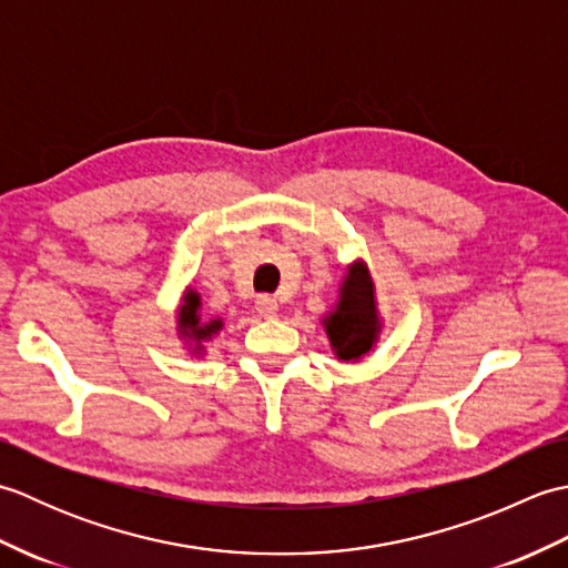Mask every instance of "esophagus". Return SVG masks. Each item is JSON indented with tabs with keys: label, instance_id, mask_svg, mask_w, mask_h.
Here are the masks:
<instances>
[{
	"label": "esophagus",
	"instance_id": "esophagus-1",
	"mask_svg": "<svg viewBox=\"0 0 568 568\" xmlns=\"http://www.w3.org/2000/svg\"><path fill=\"white\" fill-rule=\"evenodd\" d=\"M256 312H258L261 317H265V320L275 317V315H277V300L271 297V295H258V300H256Z\"/></svg>",
	"mask_w": 568,
	"mask_h": 568
}]
</instances>
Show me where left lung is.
<instances>
[{
    "label": "left lung",
    "mask_w": 568,
    "mask_h": 568,
    "mask_svg": "<svg viewBox=\"0 0 568 568\" xmlns=\"http://www.w3.org/2000/svg\"><path fill=\"white\" fill-rule=\"evenodd\" d=\"M371 287L366 265L354 263L342 285L339 305L324 320L329 342L342 361H358L368 354L381 332Z\"/></svg>",
    "instance_id": "8db88e82"
}]
</instances>
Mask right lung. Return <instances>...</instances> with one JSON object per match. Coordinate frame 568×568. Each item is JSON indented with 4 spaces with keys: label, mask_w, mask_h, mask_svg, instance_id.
<instances>
[{
    "label": "right lung",
    "mask_w": 568,
    "mask_h": 568,
    "mask_svg": "<svg viewBox=\"0 0 568 568\" xmlns=\"http://www.w3.org/2000/svg\"><path fill=\"white\" fill-rule=\"evenodd\" d=\"M197 310H200V295L190 291V293L185 295L183 310H180L178 324H180V334H183L185 339L195 342V344H197V352H200V344H202L204 339H210L212 334H216V332L222 329V320L202 322Z\"/></svg>",
    "instance_id": "right-lung-1"
}]
</instances>
